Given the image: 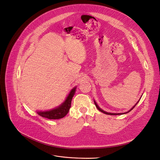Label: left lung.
<instances>
[{
    "mask_svg": "<svg viewBox=\"0 0 160 160\" xmlns=\"http://www.w3.org/2000/svg\"><path fill=\"white\" fill-rule=\"evenodd\" d=\"M139 100H140V98H139ZM139 100L138 101L136 102V104L134 105L130 110L128 111V112H127L126 113H109V112H105V111H104L103 110H102L101 108H100L98 106V104H97V102H96V101L95 100H94V102H95V106H96V107H97V108L98 109V110L100 111V112H102V113H105V114H107V115H122V114H125V113H128V112H130L131 110H132L133 109V108L135 107L136 105H137V104L139 102Z\"/></svg>",
    "mask_w": 160,
    "mask_h": 160,
    "instance_id": "left-lung-1",
    "label": "left lung"
}]
</instances>
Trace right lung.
Here are the masks:
<instances>
[{"instance_id":"right-lung-1","label":"right lung","mask_w":160,"mask_h":160,"mask_svg":"<svg viewBox=\"0 0 160 160\" xmlns=\"http://www.w3.org/2000/svg\"><path fill=\"white\" fill-rule=\"evenodd\" d=\"M77 87L72 88L69 95H67L65 101L58 107L47 111H37L38 115L49 119H59L64 117L68 113L71 106V101L75 94Z\"/></svg>"}]
</instances>
